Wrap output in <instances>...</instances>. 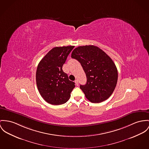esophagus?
<instances>
[{
	"instance_id": "esophagus-1",
	"label": "esophagus",
	"mask_w": 149,
	"mask_h": 149,
	"mask_svg": "<svg viewBox=\"0 0 149 149\" xmlns=\"http://www.w3.org/2000/svg\"><path fill=\"white\" fill-rule=\"evenodd\" d=\"M75 84H76V85H77V86H78V84H79V83H78V81L77 79V80H75Z\"/></svg>"
}]
</instances>
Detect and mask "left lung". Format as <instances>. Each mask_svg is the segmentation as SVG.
I'll use <instances>...</instances> for the list:
<instances>
[{"label":"left lung","mask_w":149,"mask_h":149,"mask_svg":"<svg viewBox=\"0 0 149 149\" xmlns=\"http://www.w3.org/2000/svg\"><path fill=\"white\" fill-rule=\"evenodd\" d=\"M71 58L78 61L84 71L87 83L80 88L91 103H101L115 90L118 79L117 69L112 59L97 46L76 47Z\"/></svg>","instance_id":"left-lung-1"}]
</instances>
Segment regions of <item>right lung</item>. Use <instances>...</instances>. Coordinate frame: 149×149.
<instances>
[{
	"label": "right lung",
	"mask_w": 149,
	"mask_h": 149,
	"mask_svg": "<svg viewBox=\"0 0 149 149\" xmlns=\"http://www.w3.org/2000/svg\"><path fill=\"white\" fill-rule=\"evenodd\" d=\"M74 46L55 47L50 50L38 65L36 84L38 90L47 103L61 105L69 100L75 87L62 66Z\"/></svg>",
	"instance_id": "add662e5"
}]
</instances>
